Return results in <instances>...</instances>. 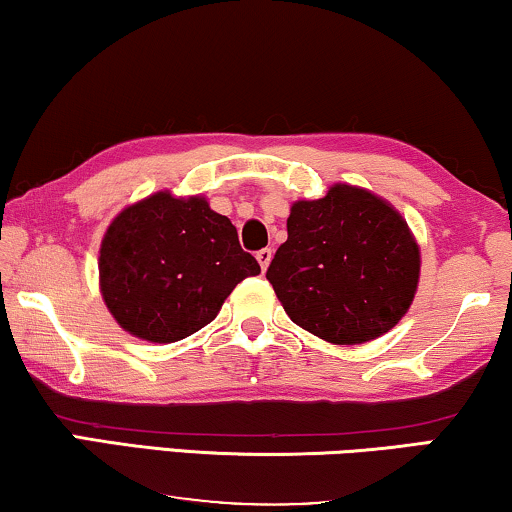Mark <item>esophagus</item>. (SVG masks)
Instances as JSON below:
<instances>
[{
    "mask_svg": "<svg viewBox=\"0 0 512 512\" xmlns=\"http://www.w3.org/2000/svg\"><path fill=\"white\" fill-rule=\"evenodd\" d=\"M256 258H258V263H261V270L265 272V270H268L270 261H272V249H261V251H256Z\"/></svg>",
    "mask_w": 512,
    "mask_h": 512,
    "instance_id": "1",
    "label": "esophagus"
}]
</instances>
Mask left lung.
<instances>
[{
	"label": "left lung",
	"instance_id": "1",
	"mask_svg": "<svg viewBox=\"0 0 512 512\" xmlns=\"http://www.w3.org/2000/svg\"><path fill=\"white\" fill-rule=\"evenodd\" d=\"M286 230L265 277L293 324L333 345H363L410 310L422 256L391 202L333 184L324 198L293 202Z\"/></svg>",
	"mask_w": 512,
	"mask_h": 512
}]
</instances>
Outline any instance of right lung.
I'll return each mask as SVG.
<instances>
[{
	"mask_svg": "<svg viewBox=\"0 0 512 512\" xmlns=\"http://www.w3.org/2000/svg\"><path fill=\"white\" fill-rule=\"evenodd\" d=\"M100 293L116 324L139 340H184L216 319L230 291L261 265L242 251L228 216L202 195L170 191L132 202L100 244Z\"/></svg>",
	"mask_w": 512,
	"mask_h": 512,
	"instance_id": "add662e5",
	"label": "right lung"
}]
</instances>
